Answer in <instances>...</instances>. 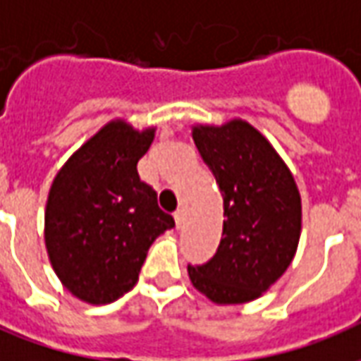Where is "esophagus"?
Segmentation results:
<instances>
[{
    "label": "esophagus",
    "mask_w": 361,
    "mask_h": 361,
    "mask_svg": "<svg viewBox=\"0 0 361 361\" xmlns=\"http://www.w3.org/2000/svg\"><path fill=\"white\" fill-rule=\"evenodd\" d=\"M173 219H176V226L181 228V226H183V222H185V211H183V209H180V211H176V214H173Z\"/></svg>",
    "instance_id": "1"
}]
</instances>
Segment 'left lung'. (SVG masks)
Returning <instances> with one entry per match:
<instances>
[{
    "label": "left lung",
    "instance_id": "left-lung-1",
    "mask_svg": "<svg viewBox=\"0 0 361 361\" xmlns=\"http://www.w3.org/2000/svg\"><path fill=\"white\" fill-rule=\"evenodd\" d=\"M191 135L224 199L216 255L188 267L197 292L216 305L257 300L294 261L302 234V197L286 162L250 121L195 123Z\"/></svg>",
    "mask_w": 361,
    "mask_h": 361
}]
</instances>
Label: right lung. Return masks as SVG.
<instances>
[{"label": "right lung", "instance_id": "add662e5", "mask_svg": "<svg viewBox=\"0 0 361 361\" xmlns=\"http://www.w3.org/2000/svg\"><path fill=\"white\" fill-rule=\"evenodd\" d=\"M157 127L135 129L116 118L82 142L51 181L44 211L48 259L67 292L106 305L139 280L149 247L173 228L137 162Z\"/></svg>", "mask_w": 361, "mask_h": 361}]
</instances>
